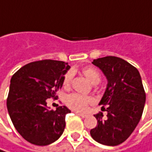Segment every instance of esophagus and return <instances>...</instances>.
<instances>
[{"label":"esophagus","instance_id":"esophagus-1","mask_svg":"<svg viewBox=\"0 0 152 152\" xmlns=\"http://www.w3.org/2000/svg\"><path fill=\"white\" fill-rule=\"evenodd\" d=\"M76 113L77 114V115H79V116L83 117V118H86V117H88V114H86V113H78V112H76Z\"/></svg>","mask_w":152,"mask_h":152}]
</instances>
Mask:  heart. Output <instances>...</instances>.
Wrapping results in <instances>:
<instances>
[{"label": "heart", "instance_id": "b5f03b06", "mask_svg": "<svg viewBox=\"0 0 152 152\" xmlns=\"http://www.w3.org/2000/svg\"><path fill=\"white\" fill-rule=\"evenodd\" d=\"M82 72L89 82L92 83H98L101 80V75L99 71L92 66H86L82 69ZM73 78L72 71H68L63 78V86L68 88L71 84ZM94 100L92 96L82 95V94L73 93L69 94L65 98V104L69 108L77 112H83L87 109L88 106L94 103Z\"/></svg>", "mask_w": 152, "mask_h": 152}]
</instances>
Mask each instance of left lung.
Returning a JSON list of instances; mask_svg holds the SVG:
<instances>
[{"instance_id":"8db88e82","label":"left lung","mask_w":152,"mask_h":152,"mask_svg":"<svg viewBox=\"0 0 152 152\" xmlns=\"http://www.w3.org/2000/svg\"><path fill=\"white\" fill-rule=\"evenodd\" d=\"M92 63L102 70L108 83L99 103L102 110L107 112V118L103 119L102 113L94 114L97 126L90 135L100 144L118 145L129 138L142 117L146 96L141 76L121 58L107 56Z\"/></svg>"}]
</instances>
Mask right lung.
<instances>
[{"label":"right lung","instance_id":"right-lung-1","mask_svg":"<svg viewBox=\"0 0 152 152\" xmlns=\"http://www.w3.org/2000/svg\"><path fill=\"white\" fill-rule=\"evenodd\" d=\"M67 63L57 60L31 62L14 73L7 99V107L15 129L26 141L48 145L60 138L65 128V106L50 110L47 102L57 99L63 78L69 69Z\"/></svg>","mask_w":152,"mask_h":152}]
</instances>
